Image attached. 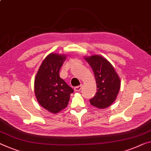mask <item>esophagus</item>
Segmentation results:
<instances>
[{
    "label": "esophagus",
    "instance_id": "34e87169",
    "mask_svg": "<svg viewBox=\"0 0 151 151\" xmlns=\"http://www.w3.org/2000/svg\"><path fill=\"white\" fill-rule=\"evenodd\" d=\"M82 85L81 84L80 86H76L75 88H74V90H75V91L78 92V91H80L81 89H82Z\"/></svg>",
    "mask_w": 151,
    "mask_h": 151
}]
</instances>
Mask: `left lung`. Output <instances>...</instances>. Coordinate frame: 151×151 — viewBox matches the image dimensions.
<instances>
[{
	"mask_svg": "<svg viewBox=\"0 0 151 151\" xmlns=\"http://www.w3.org/2000/svg\"><path fill=\"white\" fill-rule=\"evenodd\" d=\"M91 67L96 79L97 92L90 99L92 106L99 109L109 106L115 101L120 88V79L109 62L99 55L85 58Z\"/></svg>",
	"mask_w": 151,
	"mask_h": 151,
	"instance_id": "obj_1",
	"label": "left lung"
}]
</instances>
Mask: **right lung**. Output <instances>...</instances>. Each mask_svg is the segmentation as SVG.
I'll list each match as a JSON object with an SVG mask.
<instances>
[{"instance_id": "add662e5", "label": "right lung", "mask_w": 151, "mask_h": 151, "mask_svg": "<svg viewBox=\"0 0 151 151\" xmlns=\"http://www.w3.org/2000/svg\"><path fill=\"white\" fill-rule=\"evenodd\" d=\"M65 55L51 53L42 63L34 81V90L40 105L50 112L57 113L68 105L73 90L60 78L59 70Z\"/></svg>"}]
</instances>
